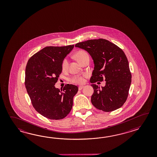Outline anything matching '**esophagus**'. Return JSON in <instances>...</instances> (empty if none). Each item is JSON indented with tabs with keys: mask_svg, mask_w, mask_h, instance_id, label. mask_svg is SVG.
I'll return each instance as SVG.
<instances>
[{
	"mask_svg": "<svg viewBox=\"0 0 157 157\" xmlns=\"http://www.w3.org/2000/svg\"><path fill=\"white\" fill-rule=\"evenodd\" d=\"M83 87H84V86H82V85H81V86H78V90H82V89H83Z\"/></svg>",
	"mask_w": 157,
	"mask_h": 157,
	"instance_id": "1",
	"label": "esophagus"
}]
</instances>
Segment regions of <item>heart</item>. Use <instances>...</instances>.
I'll use <instances>...</instances> for the list:
<instances>
[{
  "instance_id": "obj_1",
  "label": "heart",
  "mask_w": 157,
  "mask_h": 157,
  "mask_svg": "<svg viewBox=\"0 0 157 157\" xmlns=\"http://www.w3.org/2000/svg\"><path fill=\"white\" fill-rule=\"evenodd\" d=\"M75 57H76V58L77 59V60H78L81 63L83 60H85V59H86L87 58H89V56L86 51L83 50H80L77 51V52L75 53ZM68 63H69V62H68V59L67 58H65L62 62V64H61L62 69L63 70H66L68 67ZM86 76H87V74H85V75H83V76H80V75L75 76L71 78V81L74 83H83L85 81L84 77Z\"/></svg>"
}]
</instances>
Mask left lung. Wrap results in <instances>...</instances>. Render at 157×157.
<instances>
[{"label":"left lung","mask_w":157,"mask_h":157,"mask_svg":"<svg viewBox=\"0 0 157 157\" xmlns=\"http://www.w3.org/2000/svg\"><path fill=\"white\" fill-rule=\"evenodd\" d=\"M75 47L86 50L93 59L94 70L90 82L106 81V86L101 89L91 85L94 89L91 103L98 109L106 112L122 107L127 100L132 77L124 51L103 39L80 42Z\"/></svg>","instance_id":"8db88e82"}]
</instances>
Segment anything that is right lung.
<instances>
[{
	"mask_svg": "<svg viewBox=\"0 0 157 157\" xmlns=\"http://www.w3.org/2000/svg\"><path fill=\"white\" fill-rule=\"evenodd\" d=\"M74 47H45L27 62L25 80L27 92L34 109L48 119H63L72 108L78 87L66 84L60 90L54 85L62 72V61Z\"/></svg>",
	"mask_w": 157,
	"mask_h": 157,
	"instance_id": "add662e5",
	"label": "right lung"
}]
</instances>
